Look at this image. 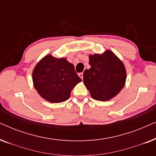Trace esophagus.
<instances>
[{
  "mask_svg": "<svg viewBox=\"0 0 156 156\" xmlns=\"http://www.w3.org/2000/svg\"><path fill=\"white\" fill-rule=\"evenodd\" d=\"M79 76H80V78L82 79V80H83V73H80L79 74Z\"/></svg>",
  "mask_w": 156,
  "mask_h": 156,
  "instance_id": "esophagus-1",
  "label": "esophagus"
}]
</instances>
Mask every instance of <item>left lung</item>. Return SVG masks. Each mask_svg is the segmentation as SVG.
Listing matches in <instances>:
<instances>
[{"label": "left lung", "instance_id": "8db88e82", "mask_svg": "<svg viewBox=\"0 0 156 156\" xmlns=\"http://www.w3.org/2000/svg\"><path fill=\"white\" fill-rule=\"evenodd\" d=\"M89 65L91 68L84 70L83 81L94 99L108 101L120 92L126 72L122 62L112 51L89 55Z\"/></svg>", "mask_w": 156, "mask_h": 156}]
</instances>
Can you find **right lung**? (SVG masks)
I'll return each instance as SVG.
<instances>
[{"mask_svg": "<svg viewBox=\"0 0 156 156\" xmlns=\"http://www.w3.org/2000/svg\"><path fill=\"white\" fill-rule=\"evenodd\" d=\"M33 81L35 89L43 99L59 103L69 99L72 89L82 79L67 59H57L48 55L35 66Z\"/></svg>", "mask_w": 156, "mask_h": 156, "instance_id": "1", "label": "right lung"}]
</instances>
